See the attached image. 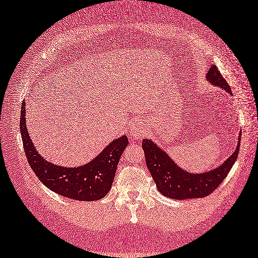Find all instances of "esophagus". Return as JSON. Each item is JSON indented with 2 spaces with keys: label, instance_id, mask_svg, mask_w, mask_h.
<instances>
[{
  "label": "esophagus",
  "instance_id": "obj_1",
  "mask_svg": "<svg viewBox=\"0 0 258 258\" xmlns=\"http://www.w3.org/2000/svg\"><path fill=\"white\" fill-rule=\"evenodd\" d=\"M146 129H145V124L143 122H138L137 123L134 129L131 130V135H133L135 138H141V137L145 136Z\"/></svg>",
  "mask_w": 258,
  "mask_h": 258
}]
</instances>
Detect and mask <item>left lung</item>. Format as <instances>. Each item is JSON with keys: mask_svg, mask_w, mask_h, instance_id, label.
Wrapping results in <instances>:
<instances>
[{"mask_svg": "<svg viewBox=\"0 0 258 258\" xmlns=\"http://www.w3.org/2000/svg\"><path fill=\"white\" fill-rule=\"evenodd\" d=\"M207 80L214 86L225 89L232 94L229 85L218 71L216 66H212L207 72ZM240 145V136L238 146L234 154L216 169L205 173H191L182 170L173 162L164 150L157 147L149 139L143 140V149L146 157L147 167L155 180L158 190L166 197L177 201L191 198H203L210 195L232 169L238 157Z\"/></svg>", "mask_w": 258, "mask_h": 258, "instance_id": "left-lung-1", "label": "left lung"}]
</instances>
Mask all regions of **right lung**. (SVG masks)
I'll return each mask as SVG.
<instances>
[{
	"instance_id": "obj_1",
	"label": "right lung",
	"mask_w": 258,
	"mask_h": 258,
	"mask_svg": "<svg viewBox=\"0 0 258 258\" xmlns=\"http://www.w3.org/2000/svg\"><path fill=\"white\" fill-rule=\"evenodd\" d=\"M25 101L22 102L20 130L26 159L36 177L50 190L79 202L103 198L111 189L120 157L128 146V138L121 136L106 147L101 154L85 166L69 168L51 164L35 150L25 125Z\"/></svg>"
}]
</instances>
